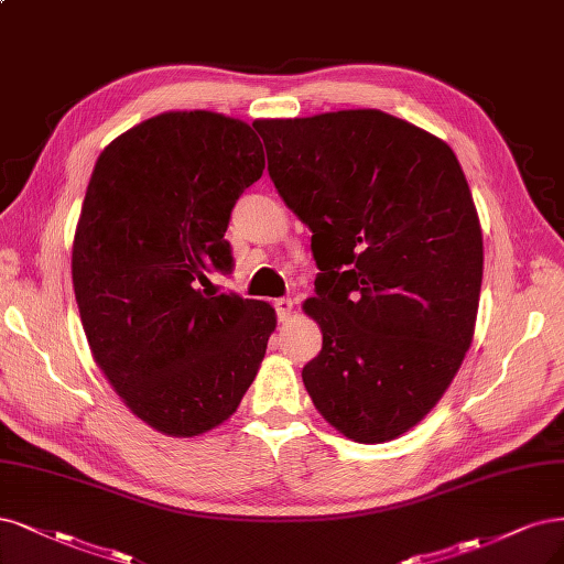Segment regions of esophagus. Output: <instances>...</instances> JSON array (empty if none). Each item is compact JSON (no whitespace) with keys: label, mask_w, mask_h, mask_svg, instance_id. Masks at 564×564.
I'll list each match as a JSON object with an SVG mask.
<instances>
[{"label":"esophagus","mask_w":564,"mask_h":564,"mask_svg":"<svg viewBox=\"0 0 564 564\" xmlns=\"http://www.w3.org/2000/svg\"><path fill=\"white\" fill-rule=\"evenodd\" d=\"M275 310H278L280 322H286L291 317V313H294V301H291V299H278L275 301Z\"/></svg>","instance_id":"obj_1"}]
</instances>
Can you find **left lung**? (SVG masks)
<instances>
[{
    "mask_svg": "<svg viewBox=\"0 0 564 564\" xmlns=\"http://www.w3.org/2000/svg\"><path fill=\"white\" fill-rule=\"evenodd\" d=\"M268 172L313 230L305 315L322 328L303 384L357 443L399 438L441 401L471 347L482 232L453 149L380 109L259 119Z\"/></svg>",
    "mask_w": 564,
    "mask_h": 564,
    "instance_id": "1",
    "label": "left lung"
}]
</instances>
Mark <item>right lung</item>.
Here are the masks:
<instances>
[{
	"label": "right lung",
	"mask_w": 564,
	"mask_h": 564,
	"mask_svg": "<svg viewBox=\"0 0 564 564\" xmlns=\"http://www.w3.org/2000/svg\"><path fill=\"white\" fill-rule=\"evenodd\" d=\"M263 144L217 111H165L105 147L72 247V284L95 364L165 436L226 422L275 332L265 301L198 289L232 268L230 209L261 180Z\"/></svg>",
	"instance_id": "add662e5"
}]
</instances>
